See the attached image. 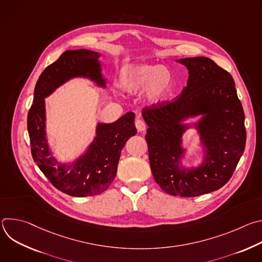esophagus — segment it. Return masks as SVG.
Returning a JSON list of instances; mask_svg holds the SVG:
<instances>
[{
  "label": "esophagus",
  "instance_id": "esophagus-1",
  "mask_svg": "<svg viewBox=\"0 0 262 262\" xmlns=\"http://www.w3.org/2000/svg\"><path fill=\"white\" fill-rule=\"evenodd\" d=\"M136 127H137L138 132H141V133L145 132L146 130V124H145L144 120L141 119V118H138L136 120Z\"/></svg>",
  "mask_w": 262,
  "mask_h": 262
}]
</instances>
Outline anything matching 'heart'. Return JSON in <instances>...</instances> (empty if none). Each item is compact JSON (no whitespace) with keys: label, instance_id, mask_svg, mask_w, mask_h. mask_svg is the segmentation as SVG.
Returning a JSON list of instances; mask_svg holds the SVG:
<instances>
[{"label":"heart","instance_id":"heart-1","mask_svg":"<svg viewBox=\"0 0 262 262\" xmlns=\"http://www.w3.org/2000/svg\"><path fill=\"white\" fill-rule=\"evenodd\" d=\"M118 84L129 94L146 90L147 101L156 105L163 102L170 93L172 74L165 66L135 65L121 74Z\"/></svg>","mask_w":262,"mask_h":262}]
</instances>
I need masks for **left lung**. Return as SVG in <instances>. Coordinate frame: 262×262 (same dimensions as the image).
Masks as SVG:
<instances>
[{
  "instance_id": "obj_1",
  "label": "left lung",
  "mask_w": 262,
  "mask_h": 262,
  "mask_svg": "<svg viewBox=\"0 0 262 262\" xmlns=\"http://www.w3.org/2000/svg\"><path fill=\"white\" fill-rule=\"evenodd\" d=\"M189 70L181 93L172 101L143 108L146 142L157 183L173 196L196 197L219 190L231 178L246 146L245 114L231 74L206 57L176 60ZM201 116L194 126L204 146L198 167L181 166L183 121Z\"/></svg>"
}]
</instances>
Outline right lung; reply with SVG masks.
Segmentation results:
<instances>
[{
  "mask_svg": "<svg viewBox=\"0 0 262 262\" xmlns=\"http://www.w3.org/2000/svg\"><path fill=\"white\" fill-rule=\"evenodd\" d=\"M99 57V53L89 50L64 52L40 74L28 114V132L35 163L56 189L72 197L95 196L104 192L116 176L122 148L137 134L135 114L128 112L113 123H97L93 142L74 162L62 164L52 157L46 132L45 98L73 78H86L104 88Z\"/></svg>",
  "mask_w": 262,
  "mask_h": 262,
  "instance_id": "right-lung-1",
  "label": "right lung"
}]
</instances>
